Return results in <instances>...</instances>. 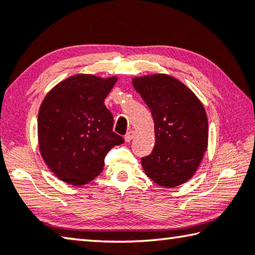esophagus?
I'll return each instance as SVG.
<instances>
[{
  "label": "esophagus",
  "instance_id": "1",
  "mask_svg": "<svg viewBox=\"0 0 255 255\" xmlns=\"http://www.w3.org/2000/svg\"><path fill=\"white\" fill-rule=\"evenodd\" d=\"M134 136H135V131L134 130L128 131L127 134L125 135V140H126V142H130V140L134 138Z\"/></svg>",
  "mask_w": 255,
  "mask_h": 255
}]
</instances>
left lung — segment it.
I'll return each instance as SVG.
<instances>
[{"mask_svg":"<svg viewBox=\"0 0 255 255\" xmlns=\"http://www.w3.org/2000/svg\"><path fill=\"white\" fill-rule=\"evenodd\" d=\"M132 86L154 121V148L142 157L145 173L164 187L186 183L197 170L208 147L203 104L187 86L168 75L135 77Z\"/></svg>","mask_w":255,"mask_h":255,"instance_id":"1","label":"left lung"}]
</instances>
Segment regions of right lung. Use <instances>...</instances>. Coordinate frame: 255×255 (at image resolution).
<instances>
[{"mask_svg": "<svg viewBox=\"0 0 255 255\" xmlns=\"http://www.w3.org/2000/svg\"><path fill=\"white\" fill-rule=\"evenodd\" d=\"M117 79L115 76H71L52 88L40 104V155L64 183H90L102 172L108 152L124 143L123 137L112 130L113 116L104 106Z\"/></svg>", "mask_w": 255, "mask_h": 255, "instance_id": "add662e5", "label": "right lung"}]
</instances>
